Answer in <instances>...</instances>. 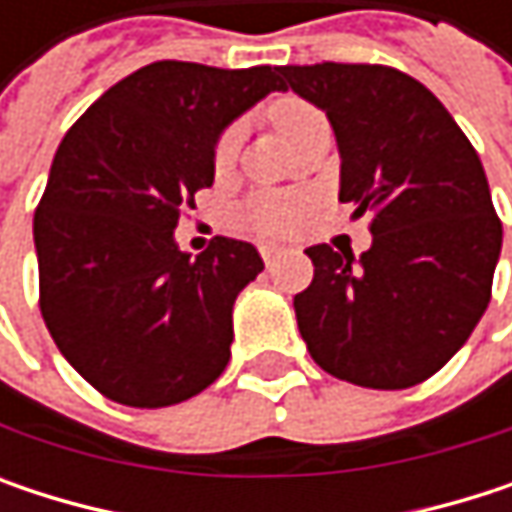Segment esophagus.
<instances>
[{"label": "esophagus", "mask_w": 512, "mask_h": 512, "mask_svg": "<svg viewBox=\"0 0 512 512\" xmlns=\"http://www.w3.org/2000/svg\"><path fill=\"white\" fill-rule=\"evenodd\" d=\"M260 257L266 260V266H272V263L281 257V249H278V246H269V243H263V246H260Z\"/></svg>", "instance_id": "obj_1"}]
</instances>
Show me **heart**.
<instances>
[{
  "label": "heart",
  "instance_id": "b5f03b06",
  "mask_svg": "<svg viewBox=\"0 0 512 512\" xmlns=\"http://www.w3.org/2000/svg\"><path fill=\"white\" fill-rule=\"evenodd\" d=\"M272 121L284 136V142L293 145L302 133L323 124V115L299 97H284L272 106ZM234 148H237V133L231 130L219 139L216 162L225 165L234 156ZM302 213H305V201L299 195H255L243 204L240 222L257 234H284L299 222Z\"/></svg>",
  "mask_w": 512,
  "mask_h": 512
}]
</instances>
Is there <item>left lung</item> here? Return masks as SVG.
<instances>
[{
    "label": "left lung",
    "instance_id": "obj_1",
    "mask_svg": "<svg viewBox=\"0 0 512 512\" xmlns=\"http://www.w3.org/2000/svg\"><path fill=\"white\" fill-rule=\"evenodd\" d=\"M287 85L326 112L353 219L373 210L356 257L305 249L314 281L293 296L299 335L332 376L397 391L442 370L480 323L501 222L480 156L418 79L382 64H287Z\"/></svg>",
    "mask_w": 512,
    "mask_h": 512
}]
</instances>
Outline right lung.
Masks as SVG:
<instances>
[{
	"instance_id": "right-lung-1",
	"label": "right lung",
	"mask_w": 512,
	"mask_h": 512,
	"mask_svg": "<svg viewBox=\"0 0 512 512\" xmlns=\"http://www.w3.org/2000/svg\"><path fill=\"white\" fill-rule=\"evenodd\" d=\"M272 91H287L281 67L154 61L61 139L35 213L41 314L109 400L174 406L222 376L234 302L263 260L231 237L186 255L174 228L213 186L222 133Z\"/></svg>"
}]
</instances>
